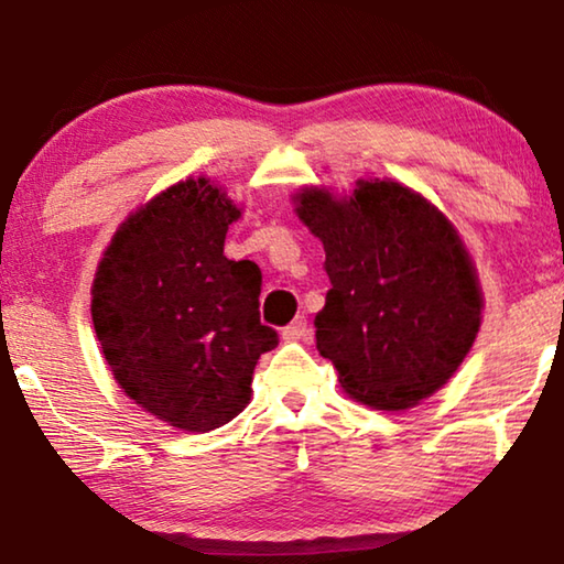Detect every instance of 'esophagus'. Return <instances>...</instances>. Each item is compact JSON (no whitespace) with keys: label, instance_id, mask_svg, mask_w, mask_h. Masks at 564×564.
Listing matches in <instances>:
<instances>
[{"label":"esophagus","instance_id":"34e87169","mask_svg":"<svg viewBox=\"0 0 564 564\" xmlns=\"http://www.w3.org/2000/svg\"><path fill=\"white\" fill-rule=\"evenodd\" d=\"M308 337H312V324L306 322V316H296L289 327H283V339H289V343H299V339Z\"/></svg>","mask_w":564,"mask_h":564}]
</instances>
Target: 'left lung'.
<instances>
[{
	"instance_id": "8db88e82",
	"label": "left lung",
	"mask_w": 564,
	"mask_h": 564,
	"mask_svg": "<svg viewBox=\"0 0 564 564\" xmlns=\"http://www.w3.org/2000/svg\"><path fill=\"white\" fill-rule=\"evenodd\" d=\"M296 199L332 283L314 319L316 350L372 409L401 411L432 395L480 327L475 268L455 229L393 181H360L350 199L319 188Z\"/></svg>"
}]
</instances>
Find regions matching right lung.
<instances>
[{"label": "right lung", "instance_id": "1", "mask_svg": "<svg viewBox=\"0 0 564 564\" xmlns=\"http://www.w3.org/2000/svg\"><path fill=\"white\" fill-rule=\"evenodd\" d=\"M237 217L206 178L181 181L127 217L94 279L91 319L117 383L186 432L232 422L258 358L279 345L260 322V268L225 256Z\"/></svg>", "mask_w": 564, "mask_h": 564}]
</instances>
